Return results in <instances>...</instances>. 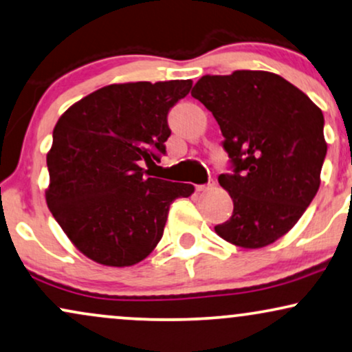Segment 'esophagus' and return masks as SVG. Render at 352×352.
Segmentation results:
<instances>
[{
    "label": "esophagus",
    "instance_id": "esophagus-1",
    "mask_svg": "<svg viewBox=\"0 0 352 352\" xmlns=\"http://www.w3.org/2000/svg\"><path fill=\"white\" fill-rule=\"evenodd\" d=\"M214 188H216L214 180H209L206 185H197V191H209V190H214Z\"/></svg>",
    "mask_w": 352,
    "mask_h": 352
}]
</instances>
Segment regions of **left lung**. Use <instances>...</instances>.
I'll list each match as a JSON object with an SVG mask.
<instances>
[{
  "instance_id": "8db88e82",
  "label": "left lung",
  "mask_w": 352,
  "mask_h": 352,
  "mask_svg": "<svg viewBox=\"0 0 352 352\" xmlns=\"http://www.w3.org/2000/svg\"><path fill=\"white\" fill-rule=\"evenodd\" d=\"M191 96L219 124L232 173H221L234 212L216 226L232 245L261 248L296 226L320 188L327 155L323 113L279 74L234 71L203 76Z\"/></svg>"
}]
</instances>
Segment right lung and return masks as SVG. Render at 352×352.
<instances>
[{"label":"right lung","mask_w":352,"mask_h":352,"mask_svg":"<svg viewBox=\"0 0 352 352\" xmlns=\"http://www.w3.org/2000/svg\"><path fill=\"white\" fill-rule=\"evenodd\" d=\"M191 84H110L71 105L53 128L48 209L96 263L123 268L144 260L162 239L170 204L195 191L141 167L166 154L167 113Z\"/></svg>","instance_id":"1"}]
</instances>
